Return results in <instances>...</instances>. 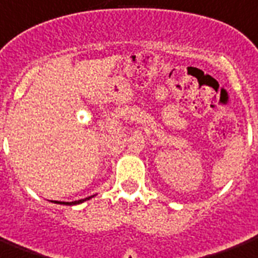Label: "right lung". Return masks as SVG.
Returning a JSON list of instances; mask_svg holds the SVG:
<instances>
[{
  "label": "right lung",
  "instance_id": "right-lung-1",
  "mask_svg": "<svg viewBox=\"0 0 258 258\" xmlns=\"http://www.w3.org/2000/svg\"><path fill=\"white\" fill-rule=\"evenodd\" d=\"M93 196H89V198H85V199H81V200H76V202H54V203H60V204H66V206H74V204H80V203H84L86 200L92 199Z\"/></svg>",
  "mask_w": 258,
  "mask_h": 258
}]
</instances>
